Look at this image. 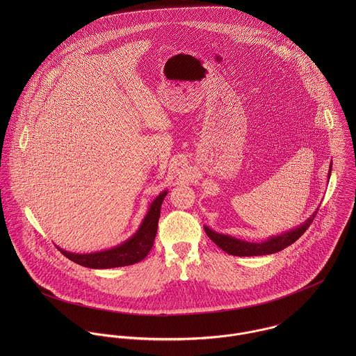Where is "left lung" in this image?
I'll list each match as a JSON object with an SVG mask.
<instances>
[{"instance_id": "obj_1", "label": "left lung", "mask_w": 356, "mask_h": 356, "mask_svg": "<svg viewBox=\"0 0 356 356\" xmlns=\"http://www.w3.org/2000/svg\"><path fill=\"white\" fill-rule=\"evenodd\" d=\"M329 168L332 171V163H330ZM330 171H329V178H330ZM316 212H318V209L305 220L303 225H300L289 232H285L280 236L270 237L261 243H248V241L234 238L232 236L219 234V233L211 230L208 226H204V230H205L207 236L226 254H234V256H260V254H275V252H280V251L285 250L286 247L292 245L296 240H299V237H302L305 234V230L312 223Z\"/></svg>"}]
</instances>
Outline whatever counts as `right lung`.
Instances as JSON below:
<instances>
[{
    "mask_svg": "<svg viewBox=\"0 0 356 356\" xmlns=\"http://www.w3.org/2000/svg\"><path fill=\"white\" fill-rule=\"evenodd\" d=\"M167 195V191L161 192L151 204L147 216L144 218L140 229L127 241L120 245L100 251L95 254H72L57 247V250L70 260L89 268H112L130 266L145 259L152 250L153 241L157 232V222L160 218L161 203Z\"/></svg>",
    "mask_w": 356,
    "mask_h": 356,
    "instance_id": "1",
    "label": "right lung"
}]
</instances>
